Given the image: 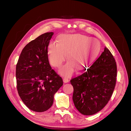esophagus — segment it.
Wrapping results in <instances>:
<instances>
[{
	"mask_svg": "<svg viewBox=\"0 0 131 131\" xmlns=\"http://www.w3.org/2000/svg\"><path fill=\"white\" fill-rule=\"evenodd\" d=\"M63 82L64 83H67L69 82V80H68V78H67V77H64L63 78Z\"/></svg>",
	"mask_w": 131,
	"mask_h": 131,
	"instance_id": "34e87169",
	"label": "esophagus"
}]
</instances>
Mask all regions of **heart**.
Listing matches in <instances>:
<instances>
[{
    "mask_svg": "<svg viewBox=\"0 0 131 131\" xmlns=\"http://www.w3.org/2000/svg\"><path fill=\"white\" fill-rule=\"evenodd\" d=\"M100 42L96 38L80 34L62 35L59 37L58 43H50L49 61L53 67L58 68L64 62L67 55L70 62L63 66L59 72L68 77L74 72V64L84 66L92 64L100 52Z\"/></svg>",
    "mask_w": 131,
    "mask_h": 131,
    "instance_id": "1",
    "label": "heart"
}]
</instances>
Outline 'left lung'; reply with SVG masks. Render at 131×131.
<instances>
[{
  "instance_id": "obj_1",
  "label": "left lung",
  "mask_w": 131,
  "mask_h": 131,
  "mask_svg": "<svg viewBox=\"0 0 131 131\" xmlns=\"http://www.w3.org/2000/svg\"><path fill=\"white\" fill-rule=\"evenodd\" d=\"M117 67L112 53L104 51L85 73L70 80L75 108L85 115L100 112L108 103L116 85Z\"/></svg>"
}]
</instances>
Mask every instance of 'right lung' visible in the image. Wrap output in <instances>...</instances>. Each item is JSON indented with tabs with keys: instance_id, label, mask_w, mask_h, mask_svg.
I'll return each mask as SVG.
<instances>
[{
	"instance_id": "obj_1",
	"label": "right lung",
	"mask_w": 131,
	"mask_h": 131,
	"mask_svg": "<svg viewBox=\"0 0 131 131\" xmlns=\"http://www.w3.org/2000/svg\"><path fill=\"white\" fill-rule=\"evenodd\" d=\"M53 32L41 34L23 48L16 68L19 97L29 109L43 112L52 106L63 80L49 64L47 48Z\"/></svg>"
}]
</instances>
